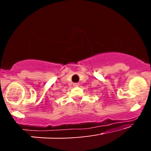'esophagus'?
<instances>
[{
	"label": "esophagus",
	"mask_w": 151,
	"mask_h": 151,
	"mask_svg": "<svg viewBox=\"0 0 151 151\" xmlns=\"http://www.w3.org/2000/svg\"><path fill=\"white\" fill-rule=\"evenodd\" d=\"M79 85H80L79 83H74L73 84V86H75V87H77V86H78Z\"/></svg>",
	"instance_id": "34e87169"
}]
</instances>
